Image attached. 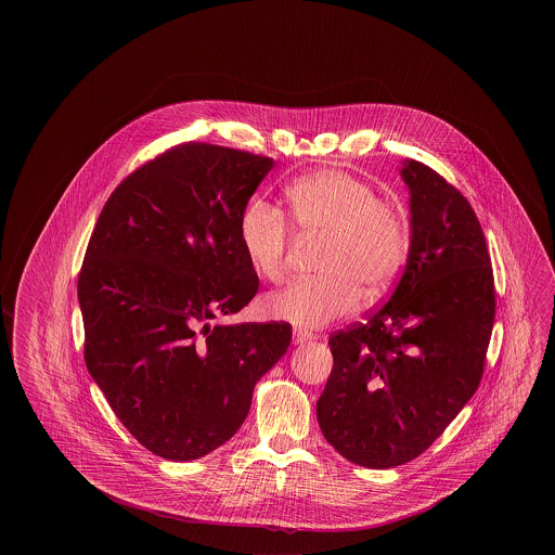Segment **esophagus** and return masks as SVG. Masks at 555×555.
I'll return each mask as SVG.
<instances>
[{"label": "esophagus", "mask_w": 555, "mask_h": 555, "mask_svg": "<svg viewBox=\"0 0 555 555\" xmlns=\"http://www.w3.org/2000/svg\"><path fill=\"white\" fill-rule=\"evenodd\" d=\"M314 337H317V335L310 333V331H306V328H295V333H293L295 344H306V341H312Z\"/></svg>", "instance_id": "esophagus-1"}]
</instances>
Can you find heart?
Returning a JSON list of instances; mask_svg holds the SVG:
<instances>
[{
	"instance_id": "heart-1",
	"label": "heart",
	"mask_w": 555,
	"mask_h": 555,
	"mask_svg": "<svg viewBox=\"0 0 555 555\" xmlns=\"http://www.w3.org/2000/svg\"><path fill=\"white\" fill-rule=\"evenodd\" d=\"M285 208L299 235L322 238L314 260L318 276L268 295L270 317L318 328L349 314L360 287L380 291L396 279L408 251L405 218L364 181L337 168L304 175L285 186ZM238 241L258 276H285L291 229L283 211L251 202L241 214Z\"/></svg>"
}]
</instances>
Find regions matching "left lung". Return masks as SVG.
<instances>
[{
    "label": "left lung",
    "instance_id": "left-lung-1",
    "mask_svg": "<svg viewBox=\"0 0 555 555\" xmlns=\"http://www.w3.org/2000/svg\"><path fill=\"white\" fill-rule=\"evenodd\" d=\"M408 264L387 304L331 335L318 399L324 439L345 460L393 468L430 448L475 396L495 320L491 256L473 206L437 170L405 159Z\"/></svg>",
    "mask_w": 555,
    "mask_h": 555
}]
</instances>
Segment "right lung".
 I'll return each instance as SVG.
<instances>
[{"mask_svg":"<svg viewBox=\"0 0 555 555\" xmlns=\"http://www.w3.org/2000/svg\"><path fill=\"white\" fill-rule=\"evenodd\" d=\"M274 159L185 141L112 191L79 272L85 364L112 412L159 457L227 443L289 322L214 324L260 287L238 220Z\"/></svg>","mask_w":555,"mask_h":555,"instance_id":"obj_1","label":"right lung"}]
</instances>
